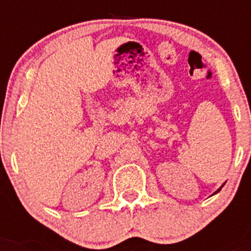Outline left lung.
<instances>
[{
    "instance_id": "1",
    "label": "left lung",
    "mask_w": 251,
    "mask_h": 251,
    "mask_svg": "<svg viewBox=\"0 0 251 251\" xmlns=\"http://www.w3.org/2000/svg\"><path fill=\"white\" fill-rule=\"evenodd\" d=\"M222 187H224V184H222V186H221V188H222ZM221 188H219V189H217V191H216V192H215V193H214V194L219 193V192H220V191H221Z\"/></svg>"
}]
</instances>
